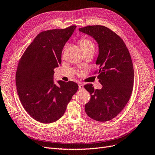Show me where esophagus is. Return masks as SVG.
<instances>
[{"mask_svg": "<svg viewBox=\"0 0 155 155\" xmlns=\"http://www.w3.org/2000/svg\"><path fill=\"white\" fill-rule=\"evenodd\" d=\"M78 89H79V90H82L84 89V85H82V84H79Z\"/></svg>", "mask_w": 155, "mask_h": 155, "instance_id": "34e87169", "label": "esophagus"}]
</instances>
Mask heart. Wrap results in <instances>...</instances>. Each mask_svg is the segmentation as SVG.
I'll return each mask as SVG.
<instances>
[{
    "instance_id": "heart-1",
    "label": "heart",
    "mask_w": 155,
    "mask_h": 155,
    "mask_svg": "<svg viewBox=\"0 0 155 155\" xmlns=\"http://www.w3.org/2000/svg\"><path fill=\"white\" fill-rule=\"evenodd\" d=\"M80 44L81 45L83 50L85 49H94V45L93 42L87 38H82L80 40Z\"/></svg>"
}]
</instances>
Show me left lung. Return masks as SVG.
Instances as JSON below:
<instances>
[{
    "mask_svg": "<svg viewBox=\"0 0 155 155\" xmlns=\"http://www.w3.org/2000/svg\"><path fill=\"white\" fill-rule=\"evenodd\" d=\"M78 30L97 43L96 64L99 82L103 85L101 89H94L91 84L84 86L91 94L85 113L93 120L107 122L124 108L132 94L134 71L130 53L123 40L106 26H87Z\"/></svg>",
    "mask_w": 155,
    "mask_h": 155,
    "instance_id": "1",
    "label": "left lung"
}]
</instances>
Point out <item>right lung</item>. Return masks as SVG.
Listing matches in <instances>:
<instances>
[{
  "label": "right lung",
  "mask_w": 155,
  "mask_h": 155,
  "mask_svg": "<svg viewBox=\"0 0 155 155\" xmlns=\"http://www.w3.org/2000/svg\"><path fill=\"white\" fill-rule=\"evenodd\" d=\"M77 26L40 33L19 60L16 85L20 101L29 115L39 122L51 124L63 117L76 93L75 82L54 81V69L61 63L64 46Z\"/></svg>",
  "instance_id": "obj_1"
}]
</instances>
